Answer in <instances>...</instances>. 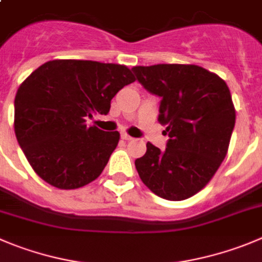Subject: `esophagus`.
<instances>
[{"label": "esophagus", "instance_id": "34e87169", "mask_svg": "<svg viewBox=\"0 0 262 262\" xmlns=\"http://www.w3.org/2000/svg\"><path fill=\"white\" fill-rule=\"evenodd\" d=\"M121 138L124 139V141H132V137L129 136V134H126V133H121Z\"/></svg>", "mask_w": 262, "mask_h": 262}]
</instances>
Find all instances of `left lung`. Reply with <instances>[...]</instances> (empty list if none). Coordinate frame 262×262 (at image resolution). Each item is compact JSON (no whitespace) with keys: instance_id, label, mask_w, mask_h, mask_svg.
I'll use <instances>...</instances> for the list:
<instances>
[{"instance_id":"obj_1","label":"left lung","mask_w":262,"mask_h":262,"mask_svg":"<svg viewBox=\"0 0 262 262\" xmlns=\"http://www.w3.org/2000/svg\"><path fill=\"white\" fill-rule=\"evenodd\" d=\"M146 90L161 98L159 123L167 148L147 142L136 160L139 177L155 195L185 200L212 180L225 159L235 125V108L226 82L195 64L132 68Z\"/></svg>"}]
</instances>
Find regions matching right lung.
Here are the masks:
<instances>
[{
  "mask_svg": "<svg viewBox=\"0 0 262 262\" xmlns=\"http://www.w3.org/2000/svg\"><path fill=\"white\" fill-rule=\"evenodd\" d=\"M134 81L126 66L93 60L55 59L33 71L14 102L15 136L33 170L62 190L99 177L120 133L88 128L85 121L108 114L112 98Z\"/></svg>",
  "mask_w": 262,
  "mask_h": 262,
  "instance_id": "1",
  "label": "right lung"
}]
</instances>
